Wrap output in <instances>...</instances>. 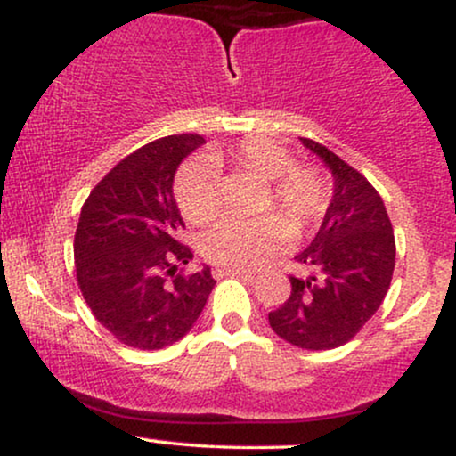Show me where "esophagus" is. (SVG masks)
<instances>
[{
    "label": "esophagus",
    "instance_id": "esophagus-1",
    "mask_svg": "<svg viewBox=\"0 0 456 456\" xmlns=\"http://www.w3.org/2000/svg\"><path fill=\"white\" fill-rule=\"evenodd\" d=\"M214 279H224V276H240L244 281H255L253 272H246V270H229V268H214L212 270Z\"/></svg>",
    "mask_w": 456,
    "mask_h": 456
}]
</instances>
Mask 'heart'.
Here are the masks:
<instances>
[{"mask_svg": "<svg viewBox=\"0 0 456 456\" xmlns=\"http://www.w3.org/2000/svg\"><path fill=\"white\" fill-rule=\"evenodd\" d=\"M221 169L248 171L265 180L268 192L261 210L274 214L250 221H221L201 238V253L210 264L229 270H255L264 265L287 229L291 235L305 233L326 212L330 188L326 177L311 165H296L294 154L265 137H248L235 145H214L203 160L186 162L175 177V201L188 223L206 224L221 210ZM288 227L285 228L284 224Z\"/></svg>", "mask_w": 456, "mask_h": 456, "instance_id": "b5f03b06", "label": "heart"}]
</instances>
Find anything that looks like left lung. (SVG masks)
Returning <instances> with one entry per match:
<instances>
[{
  "instance_id": "obj_1",
  "label": "left lung",
  "mask_w": 456,
  "mask_h": 456,
  "mask_svg": "<svg viewBox=\"0 0 456 456\" xmlns=\"http://www.w3.org/2000/svg\"><path fill=\"white\" fill-rule=\"evenodd\" d=\"M332 171L334 195L313 242L296 255L305 274L270 326L296 347L322 352L352 341L381 306L395 272V233L379 192L326 145L300 139Z\"/></svg>"
}]
</instances>
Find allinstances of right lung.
I'll return each mask as SVG.
<instances>
[{"label": "right lung", "instance_id": "right-lung-1", "mask_svg": "<svg viewBox=\"0 0 456 456\" xmlns=\"http://www.w3.org/2000/svg\"><path fill=\"white\" fill-rule=\"evenodd\" d=\"M206 143L201 134H171L119 160L81 208L75 268L94 317L119 343L162 349L192 328L216 285L203 265L177 272L192 259L182 244L174 177L180 162Z\"/></svg>", "mask_w": 456, "mask_h": 456}]
</instances>
